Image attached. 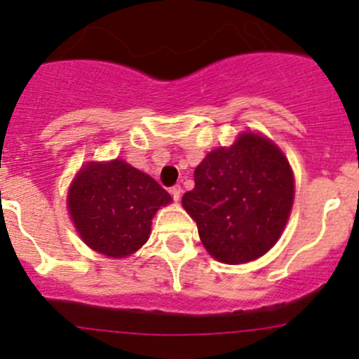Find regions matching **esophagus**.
Wrapping results in <instances>:
<instances>
[{
  "mask_svg": "<svg viewBox=\"0 0 359 359\" xmlns=\"http://www.w3.org/2000/svg\"><path fill=\"white\" fill-rule=\"evenodd\" d=\"M169 193H171L172 200L178 201V200H180V196H181V187H180V184H176V187L169 188Z\"/></svg>",
  "mask_w": 359,
  "mask_h": 359,
  "instance_id": "esophagus-1",
  "label": "esophagus"
}]
</instances>
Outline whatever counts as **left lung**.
I'll use <instances>...</instances> for the list:
<instances>
[{
	"instance_id": "obj_1",
	"label": "left lung",
	"mask_w": 359,
	"mask_h": 359,
	"mask_svg": "<svg viewBox=\"0 0 359 359\" xmlns=\"http://www.w3.org/2000/svg\"><path fill=\"white\" fill-rule=\"evenodd\" d=\"M295 183L288 159L268 137L243 132L231 147L207 154L183 208L208 255L243 264L276 244L292 212Z\"/></svg>"
}]
</instances>
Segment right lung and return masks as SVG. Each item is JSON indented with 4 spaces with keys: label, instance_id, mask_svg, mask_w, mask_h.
Segmentation results:
<instances>
[{
    "label": "right lung",
    "instance_id": "obj_1",
    "mask_svg": "<svg viewBox=\"0 0 359 359\" xmlns=\"http://www.w3.org/2000/svg\"><path fill=\"white\" fill-rule=\"evenodd\" d=\"M171 200L158 181L122 159L84 164L67 191V208L84 244L116 259L147 243L152 217Z\"/></svg>",
    "mask_w": 359,
    "mask_h": 359
}]
</instances>
